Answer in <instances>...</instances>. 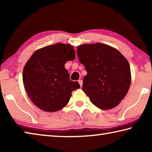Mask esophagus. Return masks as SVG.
<instances>
[{
    "label": "esophagus",
    "instance_id": "obj_1",
    "mask_svg": "<svg viewBox=\"0 0 152 152\" xmlns=\"http://www.w3.org/2000/svg\"><path fill=\"white\" fill-rule=\"evenodd\" d=\"M78 82H79V84H80V87H82V84H83V82H82V80H79Z\"/></svg>",
    "mask_w": 152,
    "mask_h": 152
}]
</instances>
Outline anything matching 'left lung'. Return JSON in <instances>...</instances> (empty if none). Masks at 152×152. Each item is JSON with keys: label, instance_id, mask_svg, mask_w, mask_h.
I'll use <instances>...</instances> for the list:
<instances>
[{"label": "left lung", "instance_id": "obj_1", "mask_svg": "<svg viewBox=\"0 0 152 152\" xmlns=\"http://www.w3.org/2000/svg\"><path fill=\"white\" fill-rule=\"evenodd\" d=\"M77 54L87 71L82 89L92 103L102 110L117 106L131 84L127 59L116 49L101 43L79 45Z\"/></svg>", "mask_w": 152, "mask_h": 152}]
</instances>
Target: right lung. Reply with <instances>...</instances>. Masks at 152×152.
Instances as JSON below:
<instances>
[{"instance_id": "obj_1", "label": "right lung", "mask_w": 152, "mask_h": 152, "mask_svg": "<svg viewBox=\"0 0 152 152\" xmlns=\"http://www.w3.org/2000/svg\"><path fill=\"white\" fill-rule=\"evenodd\" d=\"M75 58L73 46L58 43L35 51L25 65L23 81L33 103L47 112L60 110L68 103L78 82L70 80L65 68Z\"/></svg>"}]
</instances>
